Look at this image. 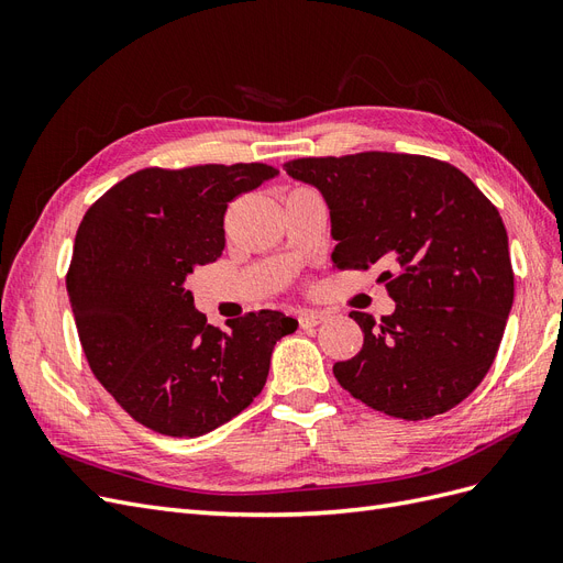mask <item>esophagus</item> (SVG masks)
<instances>
[{
    "label": "esophagus",
    "mask_w": 563,
    "mask_h": 563,
    "mask_svg": "<svg viewBox=\"0 0 563 563\" xmlns=\"http://www.w3.org/2000/svg\"><path fill=\"white\" fill-rule=\"evenodd\" d=\"M327 319V314L323 312H300L298 321H300V329H312V327H319V323Z\"/></svg>",
    "instance_id": "obj_1"
}]
</instances>
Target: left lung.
<instances>
[{
	"label": "left lung",
	"mask_w": 563,
	"mask_h": 563,
	"mask_svg": "<svg viewBox=\"0 0 563 563\" xmlns=\"http://www.w3.org/2000/svg\"><path fill=\"white\" fill-rule=\"evenodd\" d=\"M284 168L327 199L338 269L389 267L380 282L397 308L380 323L350 312L364 345L333 366L338 383L404 420L467 399L496 360L515 300L498 209L460 168L422 155L360 152Z\"/></svg>",
	"instance_id": "left-lung-1"
}]
</instances>
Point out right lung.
I'll return each mask as SVG.
<instances>
[{"label":"right lung","mask_w":563,"mask_h":563,"mask_svg":"<svg viewBox=\"0 0 563 563\" xmlns=\"http://www.w3.org/2000/svg\"><path fill=\"white\" fill-rule=\"evenodd\" d=\"M267 164L150 166L119 180L77 230L67 296L98 383L145 428L201 437L261 395L277 340L298 321L261 310L220 331L195 310L187 275L220 258L228 203Z\"/></svg>","instance_id":"right-lung-1"}]
</instances>
